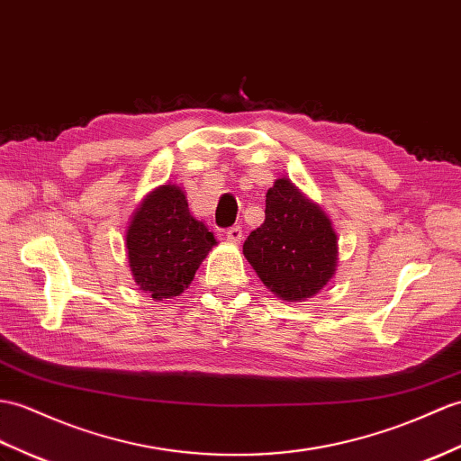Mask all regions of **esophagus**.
Masks as SVG:
<instances>
[{
  "label": "esophagus",
  "mask_w": 461,
  "mask_h": 461,
  "mask_svg": "<svg viewBox=\"0 0 461 461\" xmlns=\"http://www.w3.org/2000/svg\"><path fill=\"white\" fill-rule=\"evenodd\" d=\"M226 238H228V241H230V243H241V240H243V231H241V228H240V226H233V228H230V230L226 231Z\"/></svg>",
  "instance_id": "esophagus-1"
}]
</instances>
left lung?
Returning <instances> with one entry per match:
<instances>
[{
	"label": "left lung",
	"mask_w": 461,
	"mask_h": 461,
	"mask_svg": "<svg viewBox=\"0 0 461 461\" xmlns=\"http://www.w3.org/2000/svg\"><path fill=\"white\" fill-rule=\"evenodd\" d=\"M243 255L275 296L304 303L336 275L338 235L328 213L281 176L267 190L265 221L245 240Z\"/></svg>",
	"instance_id": "8db88e82"
}]
</instances>
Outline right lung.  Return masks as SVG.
Returning a JSON list of instances; mask_svg holds the SVG:
<instances>
[{
  "label": "right lung",
  "instance_id": "right-lung-1",
  "mask_svg": "<svg viewBox=\"0 0 461 461\" xmlns=\"http://www.w3.org/2000/svg\"><path fill=\"white\" fill-rule=\"evenodd\" d=\"M216 243L206 223L190 213L185 190L170 182L149 192L125 231L133 279L153 301L185 293Z\"/></svg>",
  "mask_w": 461,
  "mask_h": 461
}]
</instances>
